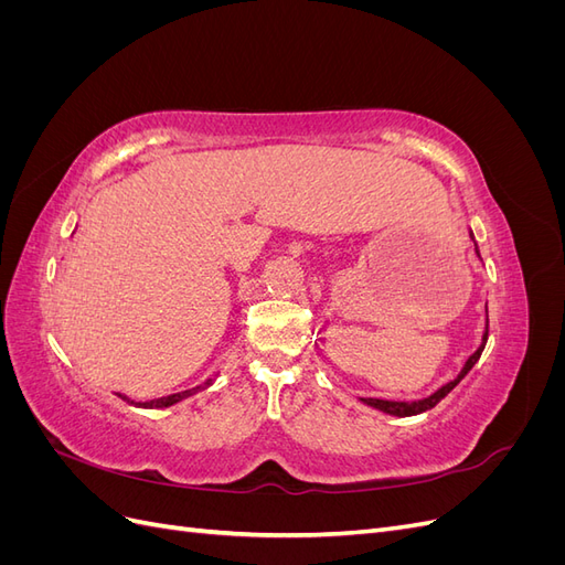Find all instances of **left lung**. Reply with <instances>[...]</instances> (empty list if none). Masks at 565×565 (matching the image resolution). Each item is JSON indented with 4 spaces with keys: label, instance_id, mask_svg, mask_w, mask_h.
<instances>
[{
    "label": "left lung",
    "instance_id": "obj_1",
    "mask_svg": "<svg viewBox=\"0 0 565 565\" xmlns=\"http://www.w3.org/2000/svg\"><path fill=\"white\" fill-rule=\"evenodd\" d=\"M478 252V249H476ZM486 341H488V330H486V334H483V341H481V347L476 349V353H471L469 355V361L465 363V367H461V372L457 374V377L452 380V382H448L446 386H440L436 393H431L429 398H422V401H413V403H405V401H382V398H361L365 405H370V407H377V409H382V413H386V415H396V417H413V415H419V413H426V409H431V407H436L443 398L448 396V393L467 377V372L476 365V361L478 358H481V353H483V349H486Z\"/></svg>",
    "mask_w": 565,
    "mask_h": 565
}]
</instances>
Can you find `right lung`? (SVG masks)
I'll list each match as a JSON object with an SVG mask.
<instances>
[{
  "label": "right lung",
  "mask_w": 565,
  "mask_h": 565,
  "mask_svg": "<svg viewBox=\"0 0 565 565\" xmlns=\"http://www.w3.org/2000/svg\"><path fill=\"white\" fill-rule=\"evenodd\" d=\"M212 384V380H207L204 384H200V386H195V388H188V391H181V393H172V396H162V398H156V401H146V403H134V401H129L127 396H119V398H125L127 403H134V405H139V407H169V405H174V403H179V401H183V398H188V396H193V393H198V391H202L204 386H210Z\"/></svg>",
  "instance_id": "right-lung-1"
}]
</instances>
